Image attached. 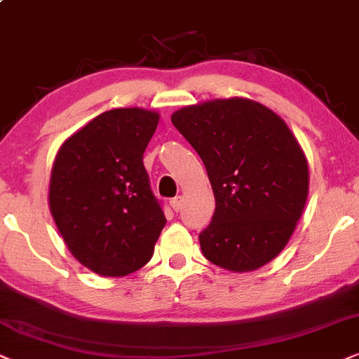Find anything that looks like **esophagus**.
<instances>
[{
  "label": "esophagus",
  "mask_w": 359,
  "mask_h": 359,
  "mask_svg": "<svg viewBox=\"0 0 359 359\" xmlns=\"http://www.w3.org/2000/svg\"><path fill=\"white\" fill-rule=\"evenodd\" d=\"M182 205H184V198L182 197H175L170 200V207L174 212H179V210H182Z\"/></svg>",
  "instance_id": "esophagus-1"
}]
</instances>
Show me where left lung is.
<instances>
[{"label": "left lung", "instance_id": "8db88e82", "mask_svg": "<svg viewBox=\"0 0 359 359\" xmlns=\"http://www.w3.org/2000/svg\"><path fill=\"white\" fill-rule=\"evenodd\" d=\"M170 121L197 151L215 195L203 256L250 272L287 245L309 197V162L279 114L250 98L189 104Z\"/></svg>", "mask_w": 359, "mask_h": 359}]
</instances>
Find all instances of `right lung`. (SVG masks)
<instances>
[{
	"label": "right lung",
	"instance_id": "add662e5",
	"mask_svg": "<svg viewBox=\"0 0 359 359\" xmlns=\"http://www.w3.org/2000/svg\"><path fill=\"white\" fill-rule=\"evenodd\" d=\"M159 116L144 108L109 109L57 151L50 213L72 256L100 276L141 269L165 226L142 164Z\"/></svg>",
	"mask_w": 359,
	"mask_h": 359
}]
</instances>
